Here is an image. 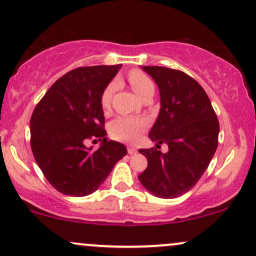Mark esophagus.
<instances>
[{
	"label": "esophagus",
	"mask_w": 256,
	"mask_h": 256,
	"mask_svg": "<svg viewBox=\"0 0 256 256\" xmlns=\"http://www.w3.org/2000/svg\"><path fill=\"white\" fill-rule=\"evenodd\" d=\"M136 148H134V146H128V154H130V155H132V154H136Z\"/></svg>",
	"instance_id": "34e87169"
}]
</instances>
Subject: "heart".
Wrapping results in <instances>:
<instances>
[{"label":"heart","instance_id":"obj_1","mask_svg":"<svg viewBox=\"0 0 256 256\" xmlns=\"http://www.w3.org/2000/svg\"><path fill=\"white\" fill-rule=\"evenodd\" d=\"M128 80L130 83L131 88L134 89L140 98H144L146 94L150 91H154V83L148 74L144 72L140 71V70H132L128 72ZM116 82H110L101 94V107L104 110H108L110 108L112 96H113L114 91H116ZM148 125V122L144 118L140 116H118L110 122L108 125V132L110 136L113 140H122V142H134L136 138L140 136Z\"/></svg>","mask_w":256,"mask_h":256}]
</instances>
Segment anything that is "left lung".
Masks as SVG:
<instances>
[{
  "label": "left lung",
  "mask_w": 256,
  "mask_h": 256,
  "mask_svg": "<svg viewBox=\"0 0 256 256\" xmlns=\"http://www.w3.org/2000/svg\"><path fill=\"white\" fill-rule=\"evenodd\" d=\"M160 90V113L149 132L156 148L140 149L148 167L138 179L161 198L188 192L202 177L218 146L219 122L204 88L186 73L143 66ZM166 142L169 152L157 148Z\"/></svg>",
  "instance_id": "8db88e82"
}]
</instances>
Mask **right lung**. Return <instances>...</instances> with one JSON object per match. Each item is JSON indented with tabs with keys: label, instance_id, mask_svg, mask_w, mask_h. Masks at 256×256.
I'll list each match as a JSON object with an SVG mask.
<instances>
[{
	"label": "right lung",
	"instance_id": "obj_1",
	"mask_svg": "<svg viewBox=\"0 0 256 256\" xmlns=\"http://www.w3.org/2000/svg\"><path fill=\"white\" fill-rule=\"evenodd\" d=\"M122 64L72 70L58 78L38 102L30 120L31 149L44 177L58 192L86 196L98 189L125 146L106 137L101 94ZM102 140L98 150L86 139Z\"/></svg>",
	"mask_w": 256,
	"mask_h": 256
}]
</instances>
